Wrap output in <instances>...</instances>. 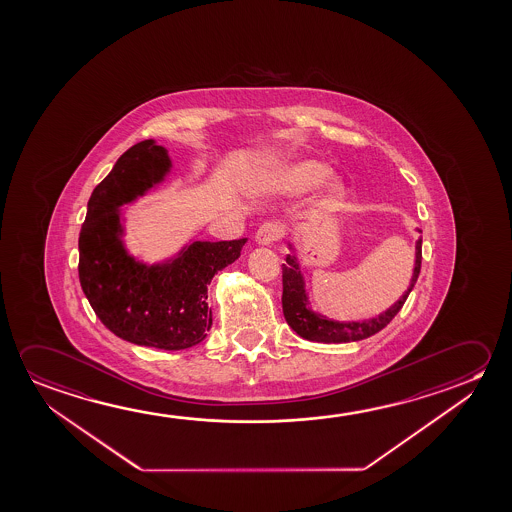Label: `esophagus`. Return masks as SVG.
Here are the masks:
<instances>
[{
  "label": "esophagus",
  "mask_w": 512,
  "mask_h": 512,
  "mask_svg": "<svg viewBox=\"0 0 512 512\" xmlns=\"http://www.w3.org/2000/svg\"><path fill=\"white\" fill-rule=\"evenodd\" d=\"M282 237V227L276 223H264L260 225L257 234H255V241L262 244V246H269V244L276 243Z\"/></svg>",
  "instance_id": "34e87169"
}]
</instances>
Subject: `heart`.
I'll use <instances>...</instances> for the list:
<instances>
[{
	"label": "heart",
	"instance_id": "1",
	"mask_svg": "<svg viewBox=\"0 0 512 512\" xmlns=\"http://www.w3.org/2000/svg\"><path fill=\"white\" fill-rule=\"evenodd\" d=\"M330 173V166L324 165L321 161L308 159V161H299L294 165L285 166L280 172L264 179L262 186L298 195V193H307L310 189L321 186L330 177ZM342 197H344V184L337 179H331L324 188L321 204L324 207H333V205L339 204Z\"/></svg>",
	"mask_w": 512,
	"mask_h": 512
}]
</instances>
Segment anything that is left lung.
<instances>
[{"mask_svg": "<svg viewBox=\"0 0 512 512\" xmlns=\"http://www.w3.org/2000/svg\"><path fill=\"white\" fill-rule=\"evenodd\" d=\"M285 260H287V264L282 266V282H284L282 307H284L285 321L292 330L296 331L299 337L312 340V342H323V344L354 342V340L367 339L370 335H376L378 331L383 330L406 303L409 292L417 284L418 275H420L422 239L417 241V259H415V269H413V278H411L408 291L404 292L401 299L385 310L383 314L372 317L369 321H362V323H339V321H331L324 315L312 312L307 307V291H305V282H303V276L299 271L298 260L294 255H287Z\"/></svg>", "mask_w": 512, "mask_h": 512, "instance_id": "1", "label": "left lung"}]
</instances>
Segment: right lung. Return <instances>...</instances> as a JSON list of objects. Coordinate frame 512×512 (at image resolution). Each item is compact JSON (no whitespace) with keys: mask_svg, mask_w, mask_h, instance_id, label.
<instances>
[{"mask_svg":"<svg viewBox=\"0 0 512 512\" xmlns=\"http://www.w3.org/2000/svg\"><path fill=\"white\" fill-rule=\"evenodd\" d=\"M166 149L143 140L126 150L88 200L79 232V284L101 323L138 346L177 351L207 337V285L239 259L246 239L193 241L175 259L147 266L122 243L120 205L142 197L170 170Z\"/></svg>","mask_w":512,"mask_h":512,"instance_id":"add662e5","label":"right lung"}]
</instances>
